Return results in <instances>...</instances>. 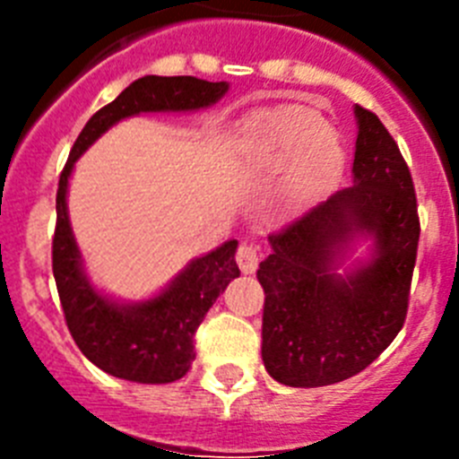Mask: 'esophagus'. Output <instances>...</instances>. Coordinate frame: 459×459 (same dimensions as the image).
Masks as SVG:
<instances>
[{
    "label": "esophagus",
    "instance_id": "1",
    "mask_svg": "<svg viewBox=\"0 0 459 459\" xmlns=\"http://www.w3.org/2000/svg\"><path fill=\"white\" fill-rule=\"evenodd\" d=\"M257 262H259V253H257V246L255 243L243 241L237 250V264L243 273H253L257 269Z\"/></svg>",
    "mask_w": 459,
    "mask_h": 459
}]
</instances>
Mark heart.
Masks as SVG:
<instances>
[{"instance_id":"b5f03b06","label":"heart","mask_w":459,"mask_h":459,"mask_svg":"<svg viewBox=\"0 0 459 459\" xmlns=\"http://www.w3.org/2000/svg\"><path fill=\"white\" fill-rule=\"evenodd\" d=\"M241 160L255 172H282L301 160L291 197L301 200L342 165V149L315 109L291 105L250 121L241 133Z\"/></svg>"}]
</instances>
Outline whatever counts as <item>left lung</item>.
Here are the masks:
<instances>
[{
  "label": "left lung",
  "mask_w": 459,
  "mask_h": 459,
  "mask_svg": "<svg viewBox=\"0 0 459 459\" xmlns=\"http://www.w3.org/2000/svg\"><path fill=\"white\" fill-rule=\"evenodd\" d=\"M354 112V186L271 234V255L257 269L266 296L262 359L285 386L359 375L407 319L420 237L411 172L379 117L360 105ZM356 233L376 238V257L342 279L337 253Z\"/></svg>",
  "instance_id": "8db88e82"
}]
</instances>
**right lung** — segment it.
I'll return each instance as SVG.
<instances>
[{"mask_svg":"<svg viewBox=\"0 0 459 459\" xmlns=\"http://www.w3.org/2000/svg\"><path fill=\"white\" fill-rule=\"evenodd\" d=\"M230 84L206 82L190 75H144L100 108L73 144L56 188V225L52 238V273L73 340L93 366L137 384H169L190 370L195 331L230 280L238 278L237 241L195 259L172 285L144 303L121 306L89 285L66 211L73 165L109 126L140 112H186L209 108Z\"/></svg>","mask_w":459,"mask_h":459,"instance_id":"right-lung-1","label":"right lung"}]
</instances>
